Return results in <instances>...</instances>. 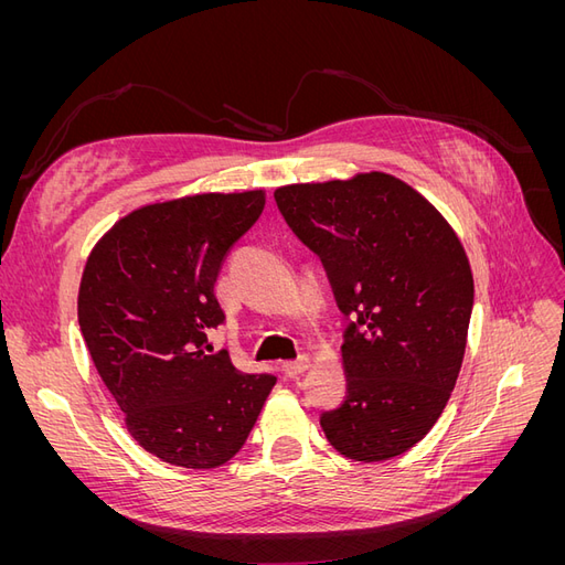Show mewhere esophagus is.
Returning <instances> with one entry per match:
<instances>
[{
	"instance_id": "obj_1",
	"label": "esophagus",
	"mask_w": 565,
	"mask_h": 565,
	"mask_svg": "<svg viewBox=\"0 0 565 565\" xmlns=\"http://www.w3.org/2000/svg\"><path fill=\"white\" fill-rule=\"evenodd\" d=\"M311 367V361L306 355H301V358H297V361H287V363H282V370H285V374L287 377H299L301 372H306Z\"/></svg>"
}]
</instances>
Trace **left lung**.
<instances>
[{"instance_id":"8db88e82","label":"left lung","mask_w":565,"mask_h":565,"mask_svg":"<svg viewBox=\"0 0 565 565\" xmlns=\"http://www.w3.org/2000/svg\"><path fill=\"white\" fill-rule=\"evenodd\" d=\"M273 195L351 318L341 344L347 398L322 413V431L349 459L398 457L431 431L465 361L467 252L429 200L384 172L292 183Z\"/></svg>"}]
</instances>
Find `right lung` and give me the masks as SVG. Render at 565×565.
<instances>
[{
    "instance_id": "obj_1",
    "label": "right lung",
    "mask_w": 565,
    "mask_h": 565,
    "mask_svg": "<svg viewBox=\"0 0 565 565\" xmlns=\"http://www.w3.org/2000/svg\"><path fill=\"white\" fill-rule=\"evenodd\" d=\"M264 191L200 193L134 210L100 237L82 273L77 318L100 380L143 450L214 469L245 446L273 374L210 353L224 322L214 282L256 224Z\"/></svg>"
}]
</instances>
